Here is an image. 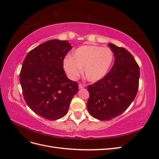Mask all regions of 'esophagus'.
I'll list each match as a JSON object with an SVG mask.
<instances>
[{"instance_id": "1", "label": "esophagus", "mask_w": 159, "mask_h": 159, "mask_svg": "<svg viewBox=\"0 0 159 159\" xmlns=\"http://www.w3.org/2000/svg\"><path fill=\"white\" fill-rule=\"evenodd\" d=\"M85 87V85L82 84H79V89H82Z\"/></svg>"}]
</instances>
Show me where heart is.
Wrapping results in <instances>:
<instances>
[{"label": "heart", "instance_id": "1", "mask_svg": "<svg viewBox=\"0 0 159 159\" xmlns=\"http://www.w3.org/2000/svg\"><path fill=\"white\" fill-rule=\"evenodd\" d=\"M114 55L107 47L84 45L75 49L71 57L64 60V68L70 78L75 80L84 68V75L91 82H98L109 73L113 63Z\"/></svg>", "mask_w": 159, "mask_h": 159}]
</instances>
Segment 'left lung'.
<instances>
[{"label": "left lung", "mask_w": 159, "mask_h": 159, "mask_svg": "<svg viewBox=\"0 0 159 159\" xmlns=\"http://www.w3.org/2000/svg\"><path fill=\"white\" fill-rule=\"evenodd\" d=\"M108 45L115 57L112 68L103 79L88 88V111L102 121L119 116L129 107L137 93L140 76L139 67L131 53L111 43Z\"/></svg>", "instance_id": "8db88e82"}]
</instances>
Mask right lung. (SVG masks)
I'll return each mask as SVG.
<instances>
[{"instance_id": "obj_1", "label": "right lung", "mask_w": 159, "mask_h": 159, "mask_svg": "<svg viewBox=\"0 0 159 159\" xmlns=\"http://www.w3.org/2000/svg\"><path fill=\"white\" fill-rule=\"evenodd\" d=\"M72 46L67 40H50L31 50L23 61L20 82L25 102L34 112L48 120L68 111L78 85L66 76L63 60Z\"/></svg>"}]
</instances>
